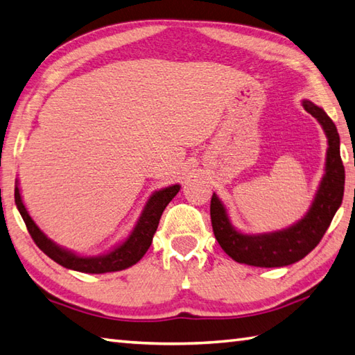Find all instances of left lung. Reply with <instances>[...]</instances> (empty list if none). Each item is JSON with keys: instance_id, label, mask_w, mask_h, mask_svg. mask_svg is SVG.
Segmentation results:
<instances>
[{"instance_id": "1", "label": "left lung", "mask_w": 355, "mask_h": 355, "mask_svg": "<svg viewBox=\"0 0 355 355\" xmlns=\"http://www.w3.org/2000/svg\"><path fill=\"white\" fill-rule=\"evenodd\" d=\"M303 107L322 124L329 144L326 155V172L315 193L314 203L308 214L294 226L270 234L248 235L235 231L229 221L226 207L214 193L211 198L214 235L221 249L235 261L259 268H280L304 259L320 243L342 205L345 166L340 157L337 128L324 110L314 103L304 100Z\"/></svg>"}]
</instances>
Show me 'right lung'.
I'll return each instance as SVG.
<instances>
[{
  "label": "right lung",
  "instance_id": "obj_1",
  "mask_svg": "<svg viewBox=\"0 0 355 355\" xmlns=\"http://www.w3.org/2000/svg\"><path fill=\"white\" fill-rule=\"evenodd\" d=\"M178 191L180 186L173 184L166 187V189L155 192L154 196L149 198L148 203H146L141 217L138 220L134 231L129 235V239L121 243L120 246H116L114 251L100 257H80L71 251H66V249L55 245L52 240H49L46 235L40 231V227L35 225V221L31 218L29 212L26 211V206L23 205V200H21L18 186H15V203L21 217L24 220L27 231H29L31 237L35 241V245H37L47 257H51V259L53 261H57L58 265L67 269L78 270V272L104 274L126 269L141 260V257L148 252L152 239H154V234L158 227L164 207L177 196Z\"/></svg>",
  "mask_w": 355,
  "mask_h": 355
}]
</instances>
